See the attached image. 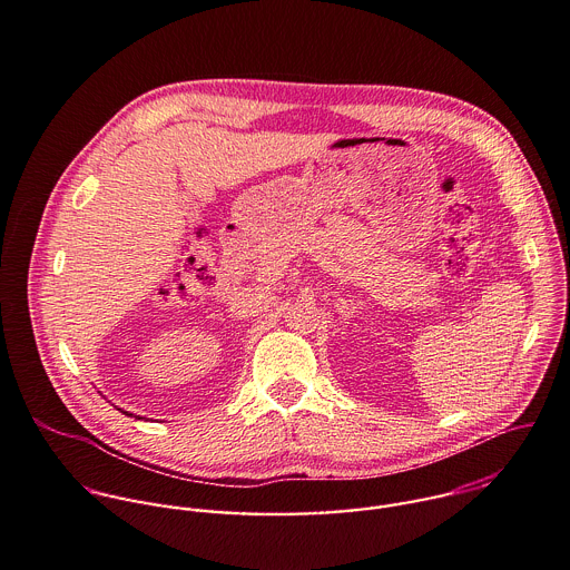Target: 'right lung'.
<instances>
[{"label": "right lung", "mask_w": 570, "mask_h": 570, "mask_svg": "<svg viewBox=\"0 0 570 570\" xmlns=\"http://www.w3.org/2000/svg\"><path fill=\"white\" fill-rule=\"evenodd\" d=\"M124 415H128V413H124Z\"/></svg>", "instance_id": "1"}]
</instances>
